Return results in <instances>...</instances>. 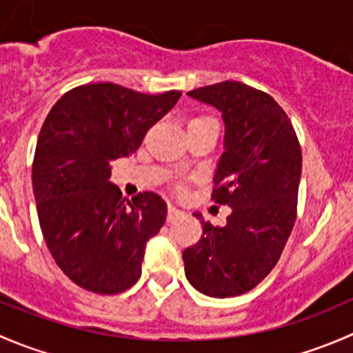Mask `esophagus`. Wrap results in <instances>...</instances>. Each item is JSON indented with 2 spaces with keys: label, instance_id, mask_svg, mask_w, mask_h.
<instances>
[{
  "label": "esophagus",
  "instance_id": "1",
  "mask_svg": "<svg viewBox=\"0 0 353 353\" xmlns=\"http://www.w3.org/2000/svg\"><path fill=\"white\" fill-rule=\"evenodd\" d=\"M181 216H184L183 210H179L174 205H169V210H167V220H169V222H174V220L181 219Z\"/></svg>",
  "mask_w": 353,
  "mask_h": 353
}]
</instances>
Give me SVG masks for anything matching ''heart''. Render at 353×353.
<instances>
[{
    "instance_id": "b5f03b06",
    "label": "heart",
    "mask_w": 353,
    "mask_h": 353,
    "mask_svg": "<svg viewBox=\"0 0 353 353\" xmlns=\"http://www.w3.org/2000/svg\"><path fill=\"white\" fill-rule=\"evenodd\" d=\"M193 121H213L212 117H194Z\"/></svg>"
}]
</instances>
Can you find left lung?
I'll use <instances>...</instances> for the list:
<instances>
[{
  "label": "left lung",
  "mask_w": 353,
  "mask_h": 353,
  "mask_svg": "<svg viewBox=\"0 0 353 353\" xmlns=\"http://www.w3.org/2000/svg\"><path fill=\"white\" fill-rule=\"evenodd\" d=\"M188 95L222 112L225 137L212 199L232 212L223 227L194 213L203 236L184 249V272L201 294L234 297L275 268L294 229L301 145L285 110L265 92L227 80Z\"/></svg>",
  "instance_id": "left-lung-1"
}]
</instances>
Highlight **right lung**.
Listing matches in <instances>:
<instances>
[{"mask_svg": "<svg viewBox=\"0 0 353 353\" xmlns=\"http://www.w3.org/2000/svg\"><path fill=\"white\" fill-rule=\"evenodd\" d=\"M181 92L147 95L114 83L81 85L49 110L35 147L32 186L42 236L63 273L85 290L119 294L141 275L145 245L167 205L145 191L123 198L110 162L140 148Z\"/></svg>", "mask_w": 353, "mask_h": 353, "instance_id": "1", "label": "right lung"}]
</instances>
